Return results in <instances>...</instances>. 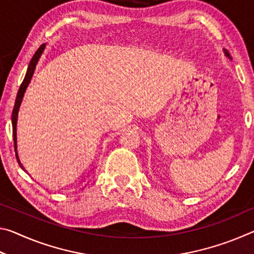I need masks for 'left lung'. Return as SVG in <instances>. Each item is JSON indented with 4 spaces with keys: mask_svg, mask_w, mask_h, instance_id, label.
<instances>
[{
    "mask_svg": "<svg viewBox=\"0 0 254 254\" xmlns=\"http://www.w3.org/2000/svg\"><path fill=\"white\" fill-rule=\"evenodd\" d=\"M223 50H224V54H225V56H226V57H229L230 59H232V58H231V55H230V53H229V51H227L226 49H223Z\"/></svg>",
    "mask_w": 254,
    "mask_h": 254,
    "instance_id": "obj_1",
    "label": "left lung"
}]
</instances>
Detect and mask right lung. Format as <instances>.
Segmentation results:
<instances>
[{
  "mask_svg": "<svg viewBox=\"0 0 254 254\" xmlns=\"http://www.w3.org/2000/svg\"><path fill=\"white\" fill-rule=\"evenodd\" d=\"M46 48V44L41 45L39 47V49L36 51V54L33 55L32 59L30 60V64L28 66V69L27 72H25V76H24V79L22 81V84L20 85V88L18 91V94H16V98H15V103H14V107H13V111H12V130H13V141H14V151H15V157H16V161H18L19 166L21 168L23 169V166L22 163L20 162V159L18 156V145H16V123H18V115H19V110H20V105L21 103H22L23 100V96H24V93L27 91V87L30 84V81H31V78L33 76V72L34 69H36V66L38 62H39V58L41 57L42 53H44V50Z\"/></svg>",
  "mask_w": 254,
  "mask_h": 254,
  "instance_id": "1",
  "label": "right lung"
}]
</instances>
